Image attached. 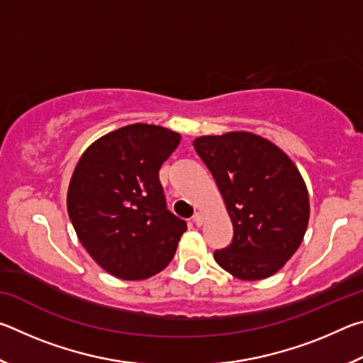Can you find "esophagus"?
<instances>
[{
	"label": "esophagus",
	"mask_w": 363,
	"mask_h": 363,
	"mask_svg": "<svg viewBox=\"0 0 363 363\" xmlns=\"http://www.w3.org/2000/svg\"><path fill=\"white\" fill-rule=\"evenodd\" d=\"M192 219H194V224L196 227H200L201 224H203V216H201V213H195Z\"/></svg>",
	"instance_id": "obj_1"
}]
</instances>
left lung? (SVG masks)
I'll list each match as a JSON object with an SVG mask.
<instances>
[{
    "label": "left lung",
    "mask_w": 363,
    "mask_h": 363,
    "mask_svg": "<svg viewBox=\"0 0 363 363\" xmlns=\"http://www.w3.org/2000/svg\"><path fill=\"white\" fill-rule=\"evenodd\" d=\"M194 147L233 225L232 242L214 251V259L237 279L270 277L294 255L309 223V196L298 168L277 145L251 133L203 136Z\"/></svg>",
    "instance_id": "1"
}]
</instances>
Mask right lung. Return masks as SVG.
<instances>
[{
    "label": "right lung",
    "instance_id": "1",
    "mask_svg": "<svg viewBox=\"0 0 363 363\" xmlns=\"http://www.w3.org/2000/svg\"><path fill=\"white\" fill-rule=\"evenodd\" d=\"M181 136L155 125L97 139L73 171L67 210L79 242L108 274L144 280L168 266L186 220L167 208L158 171Z\"/></svg>",
    "mask_w": 363,
    "mask_h": 363
}]
</instances>
